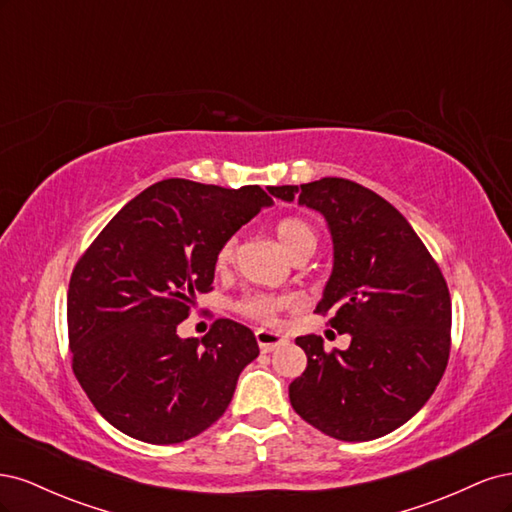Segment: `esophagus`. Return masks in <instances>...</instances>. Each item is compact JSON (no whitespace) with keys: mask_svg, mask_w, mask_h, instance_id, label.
<instances>
[{"mask_svg":"<svg viewBox=\"0 0 512 512\" xmlns=\"http://www.w3.org/2000/svg\"><path fill=\"white\" fill-rule=\"evenodd\" d=\"M256 339H258V346H260L262 352H273L277 346H284L288 342L286 335L275 333V331H267V329H258Z\"/></svg>","mask_w":512,"mask_h":512,"instance_id":"obj_1","label":"esophagus"}]
</instances>
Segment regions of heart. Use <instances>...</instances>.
Masks as SVG:
<instances>
[{
  "label": "heart",
  "instance_id": "b5f03b06",
  "mask_svg": "<svg viewBox=\"0 0 512 512\" xmlns=\"http://www.w3.org/2000/svg\"><path fill=\"white\" fill-rule=\"evenodd\" d=\"M275 235L292 260H297L301 256H312L316 245H318L316 230L303 218L280 220L275 226ZM235 254H237V239L224 241L218 250V256H215V269L226 271L232 262H235ZM290 301L292 299L284 297V294L258 292V294H250V297L241 299L237 307H239V312L245 316H252L258 320H271L277 312H280V309L290 305Z\"/></svg>",
  "mask_w": 512,
  "mask_h": 512
}]
</instances>
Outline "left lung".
I'll list each match as a JSON object with an SVG mask.
<instances>
[{"instance_id": "obj_1", "label": "left lung", "mask_w": 512, "mask_h": 512, "mask_svg": "<svg viewBox=\"0 0 512 512\" xmlns=\"http://www.w3.org/2000/svg\"><path fill=\"white\" fill-rule=\"evenodd\" d=\"M318 211L333 241V269L316 312L331 314L346 350L297 337L307 369L290 384L303 421L344 442L395 431L436 391L451 350V294L410 222L363 185L324 177L267 188Z\"/></svg>"}]
</instances>
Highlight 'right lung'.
I'll return each mask as SVG.
<instances>
[{"label": "right lung", "instance_id": "add662e5", "mask_svg": "<svg viewBox=\"0 0 512 512\" xmlns=\"http://www.w3.org/2000/svg\"><path fill=\"white\" fill-rule=\"evenodd\" d=\"M271 205L258 185L166 179L132 198L76 262L74 376L126 436L177 444L226 412L239 374L260 354L252 329L222 318L203 339H183L177 327L211 288L222 243Z\"/></svg>", "mask_w": 512, "mask_h": 512}]
</instances>
